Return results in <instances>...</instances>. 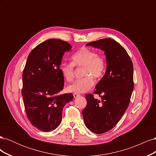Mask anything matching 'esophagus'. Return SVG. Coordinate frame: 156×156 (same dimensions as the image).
Instances as JSON below:
<instances>
[{"label": "esophagus", "instance_id": "34e87169", "mask_svg": "<svg viewBox=\"0 0 156 156\" xmlns=\"http://www.w3.org/2000/svg\"><path fill=\"white\" fill-rule=\"evenodd\" d=\"M80 96V94H76V93H74L73 94V97L75 98H78V97H79Z\"/></svg>", "mask_w": 156, "mask_h": 156}]
</instances>
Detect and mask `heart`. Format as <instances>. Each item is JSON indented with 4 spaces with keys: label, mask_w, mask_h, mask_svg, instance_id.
I'll return each mask as SVG.
<instances>
[{
    "label": "heart",
    "mask_w": 156,
    "mask_h": 156,
    "mask_svg": "<svg viewBox=\"0 0 156 156\" xmlns=\"http://www.w3.org/2000/svg\"><path fill=\"white\" fill-rule=\"evenodd\" d=\"M72 63L63 62L60 64V70L63 77L68 82L74 78V65L84 67L83 79L76 80L68 87V91L76 94L84 93L90 90L94 84L93 77L101 78L105 73L106 61L101 55L87 48H83L72 56Z\"/></svg>",
    "instance_id": "b5f03b06"
}]
</instances>
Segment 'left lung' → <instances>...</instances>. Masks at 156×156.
Wrapping results in <instances>:
<instances>
[{"label":"left lung","instance_id":"obj_1","mask_svg":"<svg viewBox=\"0 0 156 156\" xmlns=\"http://www.w3.org/2000/svg\"><path fill=\"white\" fill-rule=\"evenodd\" d=\"M86 45L101 49L106 56L105 73L94 92L101 100L87 94V104L82 111L87 128L101 134L113 128L128 107L134 88L133 66L126 49L114 40L104 38Z\"/></svg>","mask_w":156,"mask_h":156}]
</instances>
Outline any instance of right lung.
<instances>
[{
    "label": "right lung",
    "mask_w": 156,
    "mask_h": 156,
    "mask_svg": "<svg viewBox=\"0 0 156 156\" xmlns=\"http://www.w3.org/2000/svg\"><path fill=\"white\" fill-rule=\"evenodd\" d=\"M72 48L66 41L50 39L37 45L28 56L21 93L27 118L40 131L57 128L64 107L73 100L72 94H59L64 83L60 66L64 53Z\"/></svg>",
    "instance_id": "right-lung-1"
}]
</instances>
